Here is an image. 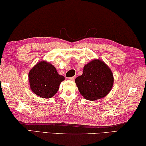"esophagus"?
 <instances>
[{"instance_id": "1", "label": "esophagus", "mask_w": 146, "mask_h": 146, "mask_svg": "<svg viewBox=\"0 0 146 146\" xmlns=\"http://www.w3.org/2000/svg\"><path fill=\"white\" fill-rule=\"evenodd\" d=\"M75 78H76V76H73V77H71V78H69L68 79H69L70 81H74V79H75Z\"/></svg>"}]
</instances>
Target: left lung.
<instances>
[{
	"label": "left lung",
	"instance_id": "1",
	"mask_svg": "<svg viewBox=\"0 0 146 146\" xmlns=\"http://www.w3.org/2000/svg\"><path fill=\"white\" fill-rule=\"evenodd\" d=\"M79 92L88 100L105 97L113 86V74L101 60H93L85 65L83 73L75 79Z\"/></svg>",
	"mask_w": 146,
	"mask_h": 146
}]
</instances>
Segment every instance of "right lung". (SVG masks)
<instances>
[{"mask_svg":"<svg viewBox=\"0 0 146 146\" xmlns=\"http://www.w3.org/2000/svg\"><path fill=\"white\" fill-rule=\"evenodd\" d=\"M30 89L39 97L51 98L56 94L65 78L57 72L56 68L46 61L35 65L29 74Z\"/></svg>","mask_w":146,"mask_h":146,"instance_id":"obj_1","label":"right lung"}]
</instances>
